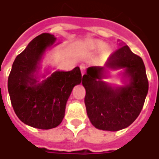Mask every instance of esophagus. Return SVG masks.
<instances>
[{"label": "esophagus", "instance_id": "esophagus-1", "mask_svg": "<svg viewBox=\"0 0 159 159\" xmlns=\"http://www.w3.org/2000/svg\"><path fill=\"white\" fill-rule=\"evenodd\" d=\"M80 70H81V74H84L85 73V67L84 66H82V65H80Z\"/></svg>", "mask_w": 159, "mask_h": 159}]
</instances>
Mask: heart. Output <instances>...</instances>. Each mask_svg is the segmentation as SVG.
Returning a JSON list of instances; mask_svg holds the SVG:
<instances>
[{"label": "heart", "instance_id": "1", "mask_svg": "<svg viewBox=\"0 0 159 159\" xmlns=\"http://www.w3.org/2000/svg\"><path fill=\"white\" fill-rule=\"evenodd\" d=\"M87 46L89 48V49L91 50H94V51H98V50H101L103 49L101 52V58L102 60H105L109 56H110V49L106 47V44L102 41L100 40H89L87 41Z\"/></svg>", "mask_w": 159, "mask_h": 159}]
</instances>
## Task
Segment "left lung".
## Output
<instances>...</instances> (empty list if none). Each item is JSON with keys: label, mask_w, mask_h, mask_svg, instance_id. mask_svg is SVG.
Listing matches in <instances>:
<instances>
[{"label": "left lung", "mask_w": 159, "mask_h": 159, "mask_svg": "<svg viewBox=\"0 0 159 159\" xmlns=\"http://www.w3.org/2000/svg\"><path fill=\"white\" fill-rule=\"evenodd\" d=\"M125 68L129 83L123 87H111L101 80L105 69ZM86 89L87 113L95 127L119 131L129 126L141 112L149 90V81L143 59L128 46L113 52L104 67L92 66L82 77Z\"/></svg>", "instance_id": "left-lung-1"}]
</instances>
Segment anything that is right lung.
<instances>
[{
    "instance_id": "right-lung-1",
    "label": "right lung",
    "mask_w": 159,
    "mask_h": 159,
    "mask_svg": "<svg viewBox=\"0 0 159 159\" xmlns=\"http://www.w3.org/2000/svg\"><path fill=\"white\" fill-rule=\"evenodd\" d=\"M50 34H41L16 57L8 80L11 104L18 119L39 129H51L61 124L67 100L74 86L81 82L80 67L70 71L57 70L39 82L42 55L55 43Z\"/></svg>"
}]
</instances>
